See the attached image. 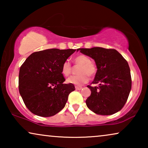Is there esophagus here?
Here are the masks:
<instances>
[{"label": "esophagus", "mask_w": 148, "mask_h": 148, "mask_svg": "<svg viewBox=\"0 0 148 148\" xmlns=\"http://www.w3.org/2000/svg\"><path fill=\"white\" fill-rule=\"evenodd\" d=\"M75 89L77 90H80L82 89V86H75Z\"/></svg>", "instance_id": "obj_1"}]
</instances>
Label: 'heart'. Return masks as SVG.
Wrapping results in <instances>:
<instances>
[{
  "label": "heart",
  "instance_id": "heart-1",
  "mask_svg": "<svg viewBox=\"0 0 148 148\" xmlns=\"http://www.w3.org/2000/svg\"><path fill=\"white\" fill-rule=\"evenodd\" d=\"M73 61L76 64H81L77 75H73L66 79L68 84L75 85L77 86H82L88 82L90 76H93L96 73V66L91 62L90 58L84 54H79L73 58ZM61 73L63 76L69 75L71 72V65L69 60H64L61 65Z\"/></svg>",
  "mask_w": 148,
  "mask_h": 148
}]
</instances>
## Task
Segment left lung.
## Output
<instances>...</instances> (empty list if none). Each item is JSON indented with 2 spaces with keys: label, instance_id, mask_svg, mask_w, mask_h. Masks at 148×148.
Returning a JSON list of instances; mask_svg holds the SVG:
<instances>
[{
  "label": "left lung",
  "instance_id": "8db88e82",
  "mask_svg": "<svg viewBox=\"0 0 148 148\" xmlns=\"http://www.w3.org/2000/svg\"><path fill=\"white\" fill-rule=\"evenodd\" d=\"M80 52L94 60L96 76L88 86L91 95L86 101L87 106L97 114L110 115L121 110L131 90L130 68L127 60L114 49L101 47L79 48Z\"/></svg>",
  "mask_w": 148,
  "mask_h": 148
}]
</instances>
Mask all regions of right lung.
Returning a JSON list of instances; mask_svg holds the SVG:
<instances>
[{
	"instance_id": "right-lung-1",
	"label": "right lung",
	"mask_w": 148,
	"mask_h": 148,
	"mask_svg": "<svg viewBox=\"0 0 148 148\" xmlns=\"http://www.w3.org/2000/svg\"><path fill=\"white\" fill-rule=\"evenodd\" d=\"M76 50L52 48L32 53L19 70V90L33 114L52 116L65 106L74 85L63 84L61 65Z\"/></svg>"
}]
</instances>
